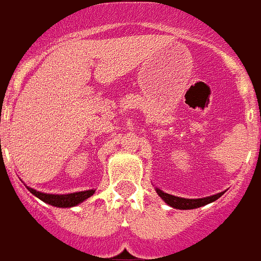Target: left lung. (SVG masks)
<instances>
[{
  "instance_id": "obj_1",
  "label": "left lung",
  "mask_w": 261,
  "mask_h": 261,
  "mask_svg": "<svg viewBox=\"0 0 261 261\" xmlns=\"http://www.w3.org/2000/svg\"><path fill=\"white\" fill-rule=\"evenodd\" d=\"M158 194L160 195V198H163L164 201L168 203L170 206L175 207V209H180V210H189V209H197V207H201V206H205L210 202L216 201L218 198L222 195L224 193L216 194V195H212V197L207 198H198V199H187V198H179L175 197V195H170V194L163 193L162 190H158Z\"/></svg>"
}]
</instances>
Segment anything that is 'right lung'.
Instances as JSON below:
<instances>
[{"mask_svg": "<svg viewBox=\"0 0 261 261\" xmlns=\"http://www.w3.org/2000/svg\"><path fill=\"white\" fill-rule=\"evenodd\" d=\"M28 190L33 195H36L39 199L48 203V205L58 206V207H71V206L78 205L89 197L94 194V190H87V191H79V193L64 194V195H56V194H44L40 191L28 187Z\"/></svg>", "mask_w": 261, "mask_h": 261, "instance_id": "add662e5", "label": "right lung"}]
</instances>
